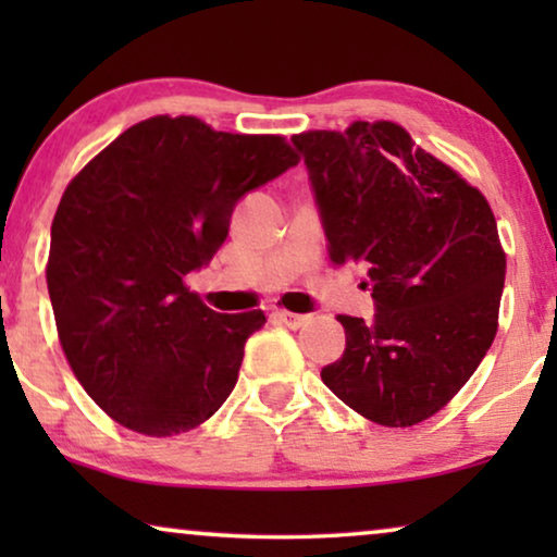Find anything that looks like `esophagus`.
I'll return each instance as SVG.
<instances>
[{
  "label": "esophagus",
  "instance_id": "34e87169",
  "mask_svg": "<svg viewBox=\"0 0 557 557\" xmlns=\"http://www.w3.org/2000/svg\"><path fill=\"white\" fill-rule=\"evenodd\" d=\"M273 317H276L281 324H286L288 330H299V326L307 324V319H309L307 314H296V311H286V309L273 311Z\"/></svg>",
  "mask_w": 557,
  "mask_h": 557
}]
</instances>
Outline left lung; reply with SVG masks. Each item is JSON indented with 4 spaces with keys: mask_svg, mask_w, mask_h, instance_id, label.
Masks as SVG:
<instances>
[{
    "mask_svg": "<svg viewBox=\"0 0 557 557\" xmlns=\"http://www.w3.org/2000/svg\"><path fill=\"white\" fill-rule=\"evenodd\" d=\"M334 265H368L375 317L339 314L345 355L322 380L387 429L438 413L499 326L507 258L486 197L393 121L296 134Z\"/></svg>",
    "mask_w": 557,
    "mask_h": 557,
    "instance_id": "1",
    "label": "left lung"
}]
</instances>
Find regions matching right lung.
I'll list each match as a JSON object with an SVG mask.
<instances>
[{"mask_svg":"<svg viewBox=\"0 0 557 557\" xmlns=\"http://www.w3.org/2000/svg\"><path fill=\"white\" fill-rule=\"evenodd\" d=\"M294 164L278 134L151 116L65 187L45 269L58 339L83 391L124 429L177 436L227 400L265 317L218 314L187 273L223 246L235 202Z\"/></svg>","mask_w":557,"mask_h":557,"instance_id":"1","label":"right lung"}]
</instances>
